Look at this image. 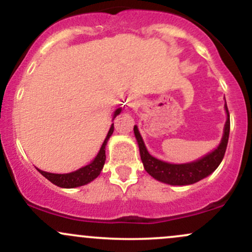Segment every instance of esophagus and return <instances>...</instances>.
<instances>
[{"mask_svg": "<svg viewBox=\"0 0 252 252\" xmlns=\"http://www.w3.org/2000/svg\"><path fill=\"white\" fill-rule=\"evenodd\" d=\"M128 105H129V108H131V109H136V108H137V106H138V102H137V99H136V98H131V99L129 100Z\"/></svg>", "mask_w": 252, "mask_h": 252, "instance_id": "34e87169", "label": "esophagus"}]
</instances>
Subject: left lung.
Instances as JSON below:
<instances>
[{
	"label": "left lung",
	"instance_id": "1",
	"mask_svg": "<svg viewBox=\"0 0 252 252\" xmlns=\"http://www.w3.org/2000/svg\"><path fill=\"white\" fill-rule=\"evenodd\" d=\"M224 108L225 111H226L227 118L224 126V134H222L219 146L213 152L205 155L204 158L189 163H168L150 155L146 146H144L142 136L138 131L137 126H135L134 134L136 140H137L138 148H140L141 160H142L144 169L147 170V173L156 180L164 182V184L173 185V186H185V185L195 184V182L200 181L206 176L212 174L218 168L222 158H224L228 142V135H230V114H228L226 102H225Z\"/></svg>",
	"mask_w": 252,
	"mask_h": 252
}]
</instances>
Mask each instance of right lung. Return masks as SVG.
Returning a JSON list of instances; mask_svg holds the SVG:
<instances>
[{"label":"right lung","mask_w":252,"mask_h":252,"mask_svg":"<svg viewBox=\"0 0 252 252\" xmlns=\"http://www.w3.org/2000/svg\"><path fill=\"white\" fill-rule=\"evenodd\" d=\"M122 109L118 108L114 114V118L112 121L115 120V117L117 115L121 114ZM114 132V123L111 124L110 126V130L106 135L105 140L100 147L99 153H98L96 158H94L91 163H89L88 166L82 167L80 169L76 170V172H72V173H67V174H54V173H48V172H43V170H39L41 174L45 176L47 180H50L52 184L57 185V186L62 187V189H74V187H79V186H84V185L89 184L92 180L97 178L98 175L100 174L102 172L104 163H105V146L108 143V140L110 138V136L112 135Z\"/></svg>","instance_id":"right-lung-1"}]
</instances>
